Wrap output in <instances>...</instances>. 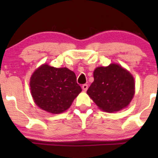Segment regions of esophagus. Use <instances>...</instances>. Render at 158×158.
Returning <instances> with one entry per match:
<instances>
[{"mask_svg":"<svg viewBox=\"0 0 158 158\" xmlns=\"http://www.w3.org/2000/svg\"><path fill=\"white\" fill-rule=\"evenodd\" d=\"M82 89H83L84 91H86L87 89H88V85H87V84H84V85H82Z\"/></svg>","mask_w":158,"mask_h":158,"instance_id":"obj_1","label":"esophagus"}]
</instances>
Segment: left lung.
Listing matches in <instances>:
<instances>
[{
  "label": "left lung",
  "instance_id": "8db88e82",
  "mask_svg": "<svg viewBox=\"0 0 158 158\" xmlns=\"http://www.w3.org/2000/svg\"><path fill=\"white\" fill-rule=\"evenodd\" d=\"M87 93L103 111L114 112L128 106L135 94V81L129 72L117 64L98 67Z\"/></svg>",
  "mask_w": 158,
  "mask_h": 158
}]
</instances>
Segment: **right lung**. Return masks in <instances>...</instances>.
Listing matches in <instances>:
<instances>
[{"label":"right lung","instance_id":"add662e5","mask_svg":"<svg viewBox=\"0 0 158 158\" xmlns=\"http://www.w3.org/2000/svg\"><path fill=\"white\" fill-rule=\"evenodd\" d=\"M30 86L35 103L40 109L53 114H60L69 109L82 91L73 71L47 64L33 73Z\"/></svg>","mask_w":158,"mask_h":158}]
</instances>
